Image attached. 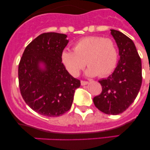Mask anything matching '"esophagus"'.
<instances>
[{"instance_id":"34e87169","label":"esophagus","mask_w":150,"mask_h":150,"mask_svg":"<svg viewBox=\"0 0 150 150\" xmlns=\"http://www.w3.org/2000/svg\"><path fill=\"white\" fill-rule=\"evenodd\" d=\"M89 82H87V81H84V80H82L81 81V85H87Z\"/></svg>"}]
</instances>
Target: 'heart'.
Wrapping results in <instances>:
<instances>
[{"label": "heart", "mask_w": 150, "mask_h": 150, "mask_svg": "<svg viewBox=\"0 0 150 150\" xmlns=\"http://www.w3.org/2000/svg\"><path fill=\"white\" fill-rule=\"evenodd\" d=\"M73 50H65L61 56L62 62L73 76H77L86 63L89 66L86 74L89 77H106L116 68L118 51L115 43L109 38H82L74 44Z\"/></svg>", "instance_id": "b5f03b06"}]
</instances>
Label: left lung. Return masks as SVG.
I'll list each match as a JSON object with an SVG mask.
<instances>
[{"mask_svg": "<svg viewBox=\"0 0 150 150\" xmlns=\"http://www.w3.org/2000/svg\"><path fill=\"white\" fill-rule=\"evenodd\" d=\"M119 49L120 58L113 73L99 82L102 92L93 99L95 106L103 113H123L137 97L142 85V63L134 43L119 31L111 30Z\"/></svg>", "mask_w": 150, "mask_h": 150, "instance_id": "8db88e82", "label": "left lung"}]
</instances>
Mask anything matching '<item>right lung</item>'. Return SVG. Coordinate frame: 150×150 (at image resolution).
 <instances>
[{
	"instance_id": "obj_1",
	"label": "right lung",
	"mask_w": 150,
	"mask_h": 150,
	"mask_svg": "<svg viewBox=\"0 0 150 150\" xmlns=\"http://www.w3.org/2000/svg\"><path fill=\"white\" fill-rule=\"evenodd\" d=\"M68 43L64 34L43 33L27 45L19 63L22 97L42 116L57 117L69 111L75 89L80 86V81L70 75L62 63Z\"/></svg>"
}]
</instances>
